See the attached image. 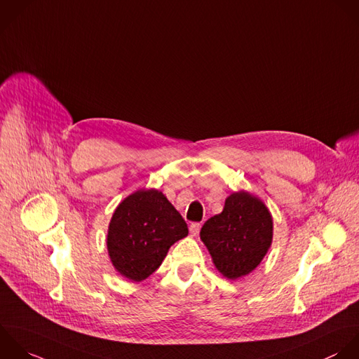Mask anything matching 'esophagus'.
<instances>
[{"label":"esophagus","mask_w":359,"mask_h":359,"mask_svg":"<svg viewBox=\"0 0 359 359\" xmlns=\"http://www.w3.org/2000/svg\"><path fill=\"white\" fill-rule=\"evenodd\" d=\"M200 228H201V224H200V222H193V224H190V226H189L190 233H191L193 236H196V235L200 232Z\"/></svg>","instance_id":"34e87169"}]
</instances>
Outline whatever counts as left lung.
Here are the masks:
<instances>
[{
	"instance_id": "left-lung-1",
	"label": "left lung",
	"mask_w": 359,
	"mask_h": 359,
	"mask_svg": "<svg viewBox=\"0 0 359 359\" xmlns=\"http://www.w3.org/2000/svg\"><path fill=\"white\" fill-rule=\"evenodd\" d=\"M215 267L235 280L253 271L266 256L273 239V219L267 207L249 193L231 194L224 211L201 228Z\"/></svg>"
}]
</instances>
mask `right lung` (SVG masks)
Instances as JSON below:
<instances>
[{"label": "right lung", "mask_w": 359, "mask_h": 359, "mask_svg": "<svg viewBox=\"0 0 359 359\" xmlns=\"http://www.w3.org/2000/svg\"><path fill=\"white\" fill-rule=\"evenodd\" d=\"M187 233L186 221L161 191L141 190L116 208L107 250L121 276L142 281L162 264L169 248Z\"/></svg>", "instance_id": "add662e5"}]
</instances>
